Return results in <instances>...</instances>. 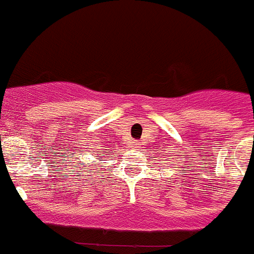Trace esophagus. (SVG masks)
Returning <instances> with one entry per match:
<instances>
[{
	"label": "esophagus",
	"instance_id": "obj_1",
	"mask_svg": "<svg viewBox=\"0 0 254 254\" xmlns=\"http://www.w3.org/2000/svg\"><path fill=\"white\" fill-rule=\"evenodd\" d=\"M132 145H133V146L139 145V142H137V141H133V142H132Z\"/></svg>",
	"mask_w": 254,
	"mask_h": 254
}]
</instances>
